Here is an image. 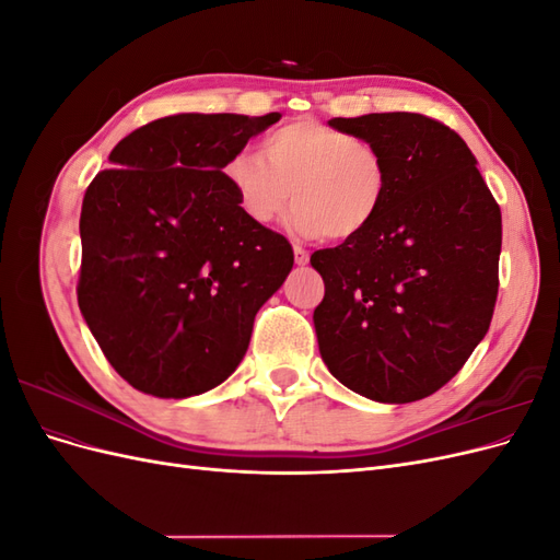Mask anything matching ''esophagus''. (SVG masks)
<instances>
[{
  "label": "esophagus",
  "instance_id": "1",
  "mask_svg": "<svg viewBox=\"0 0 560 560\" xmlns=\"http://www.w3.org/2000/svg\"><path fill=\"white\" fill-rule=\"evenodd\" d=\"M308 259H311V254H308L306 249H303V247L294 245V261H296V266H306Z\"/></svg>",
  "mask_w": 560,
  "mask_h": 560
}]
</instances>
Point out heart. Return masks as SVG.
<instances>
[{
    "label": "heart",
    "mask_w": 560,
    "mask_h": 560,
    "mask_svg": "<svg viewBox=\"0 0 560 560\" xmlns=\"http://www.w3.org/2000/svg\"><path fill=\"white\" fill-rule=\"evenodd\" d=\"M261 154L241 151L224 179L249 222L268 226L294 196L287 224L299 235L358 238L387 198V165L376 147L354 135L303 118L266 135Z\"/></svg>",
    "instance_id": "b5f03b06"
}]
</instances>
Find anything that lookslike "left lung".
I'll return each mask as SVG.
<instances>
[{"label":"left lung","instance_id":"8db88e82","mask_svg":"<svg viewBox=\"0 0 560 560\" xmlns=\"http://www.w3.org/2000/svg\"><path fill=\"white\" fill-rule=\"evenodd\" d=\"M376 147L387 198L358 238L311 257L322 362L383 404L430 397L481 343L498 299L502 214L460 135L422 114L331 118Z\"/></svg>","mask_w":560,"mask_h":560}]
</instances>
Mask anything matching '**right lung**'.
<instances>
[{"label": "right lung", "instance_id": "obj_1", "mask_svg": "<svg viewBox=\"0 0 560 560\" xmlns=\"http://www.w3.org/2000/svg\"><path fill=\"white\" fill-rule=\"evenodd\" d=\"M278 112L173 114L118 142L81 206L79 308L116 374L161 399L224 383L294 266L224 179Z\"/></svg>", "mask_w": 560, "mask_h": 560}]
</instances>
